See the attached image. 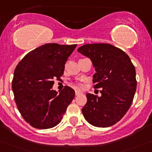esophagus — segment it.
I'll return each mask as SVG.
<instances>
[{"mask_svg": "<svg viewBox=\"0 0 152 152\" xmlns=\"http://www.w3.org/2000/svg\"><path fill=\"white\" fill-rule=\"evenodd\" d=\"M82 92L80 90H78V89H77V90H75V95H79L80 94H81Z\"/></svg>", "mask_w": 152, "mask_h": 152, "instance_id": "esophagus-1", "label": "esophagus"}]
</instances>
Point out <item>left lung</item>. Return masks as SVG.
<instances>
[{"instance_id":"obj_1","label":"left lung","mask_w":152,"mask_h":152,"mask_svg":"<svg viewBox=\"0 0 152 152\" xmlns=\"http://www.w3.org/2000/svg\"><path fill=\"white\" fill-rule=\"evenodd\" d=\"M89 57L96 73L95 88H102L99 97L87 93L82 109L91 125L107 128L115 125L128 112L137 89L135 67L127 53L110 44H87L77 49Z\"/></svg>"}]
</instances>
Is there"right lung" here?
Listing matches in <instances>:
<instances>
[{
    "instance_id": "obj_1",
    "label": "right lung",
    "mask_w": 152,
    "mask_h": 152,
    "mask_svg": "<svg viewBox=\"0 0 152 152\" xmlns=\"http://www.w3.org/2000/svg\"><path fill=\"white\" fill-rule=\"evenodd\" d=\"M77 45H43L29 52L14 71L12 89L17 107L32 127L48 129L58 125L75 98L72 88L58 92L52 89L60 80L65 64Z\"/></svg>"
}]
</instances>
